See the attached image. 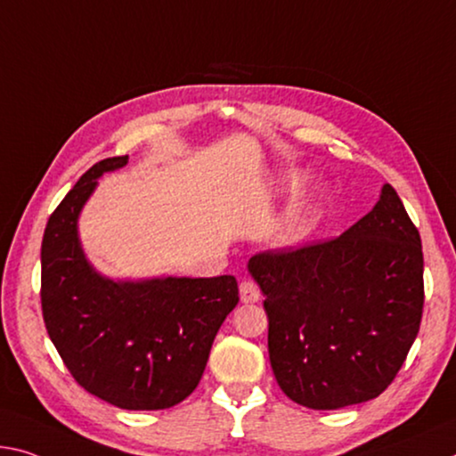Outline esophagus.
<instances>
[{
	"label": "esophagus",
	"instance_id": "34e87169",
	"mask_svg": "<svg viewBox=\"0 0 456 456\" xmlns=\"http://www.w3.org/2000/svg\"><path fill=\"white\" fill-rule=\"evenodd\" d=\"M240 296H241V302H245V305H254V302L262 298V292H259V288L254 284V281L245 280L240 284Z\"/></svg>",
	"mask_w": 456,
	"mask_h": 456
}]
</instances>
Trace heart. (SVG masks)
I'll return each instance as SVG.
<instances>
[{
	"label": "heart",
	"instance_id": "b5f03b06",
	"mask_svg": "<svg viewBox=\"0 0 456 456\" xmlns=\"http://www.w3.org/2000/svg\"><path fill=\"white\" fill-rule=\"evenodd\" d=\"M305 183H306V176L302 175V172H290V175H286L284 183H281V191L298 192L302 186H305ZM313 221H314L313 208H300V211H296L292 215L290 223L286 225L284 233H281V241L286 245L300 243L310 233V229H313Z\"/></svg>",
	"mask_w": 456,
	"mask_h": 456
}]
</instances>
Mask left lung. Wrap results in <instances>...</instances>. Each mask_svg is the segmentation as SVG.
Instances as JSON below:
<instances>
[{"mask_svg": "<svg viewBox=\"0 0 456 456\" xmlns=\"http://www.w3.org/2000/svg\"><path fill=\"white\" fill-rule=\"evenodd\" d=\"M278 386L313 410L370 402L392 384L422 321L420 233L389 184L337 240L257 254Z\"/></svg>", "mask_w": 456, "mask_h": 456, "instance_id": "1", "label": "left lung"}]
</instances>
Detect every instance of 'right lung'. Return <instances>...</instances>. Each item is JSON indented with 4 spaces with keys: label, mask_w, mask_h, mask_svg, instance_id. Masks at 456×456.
Masks as SVG:
<instances>
[{
    "label": "right lung",
    "mask_w": 456,
    "mask_h": 456,
    "mask_svg": "<svg viewBox=\"0 0 456 456\" xmlns=\"http://www.w3.org/2000/svg\"><path fill=\"white\" fill-rule=\"evenodd\" d=\"M127 160L97 162L50 215L40 254L42 314L86 392L121 410H166L199 386L240 288L233 276L113 280L89 262L78 216L97 180Z\"/></svg>",
    "instance_id": "add662e5"
}]
</instances>
